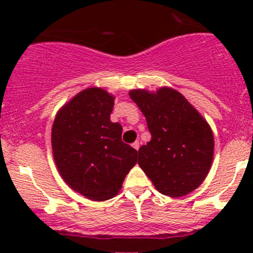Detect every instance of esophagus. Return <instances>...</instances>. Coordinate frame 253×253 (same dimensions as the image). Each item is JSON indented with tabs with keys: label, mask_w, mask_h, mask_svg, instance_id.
Here are the masks:
<instances>
[{
	"label": "esophagus",
	"mask_w": 253,
	"mask_h": 253,
	"mask_svg": "<svg viewBox=\"0 0 253 253\" xmlns=\"http://www.w3.org/2000/svg\"><path fill=\"white\" fill-rule=\"evenodd\" d=\"M139 144H141V143H139L138 141H136L133 143V144H132V147H133L136 150H138L139 149Z\"/></svg>",
	"instance_id": "1"
}]
</instances>
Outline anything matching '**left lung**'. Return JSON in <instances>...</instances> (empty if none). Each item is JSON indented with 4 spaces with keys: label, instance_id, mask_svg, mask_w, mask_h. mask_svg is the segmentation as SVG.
<instances>
[{
    "label": "left lung",
    "instance_id": "1",
    "mask_svg": "<svg viewBox=\"0 0 253 253\" xmlns=\"http://www.w3.org/2000/svg\"><path fill=\"white\" fill-rule=\"evenodd\" d=\"M129 96L147 120L152 139L138 150V164L160 193L182 197L211 170L214 137L211 126L177 90L133 89Z\"/></svg>",
    "mask_w": 253,
    "mask_h": 253
}]
</instances>
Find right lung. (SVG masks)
Returning a JSON list of instances; mask_svg holds the SVG:
<instances>
[{"mask_svg":"<svg viewBox=\"0 0 253 253\" xmlns=\"http://www.w3.org/2000/svg\"><path fill=\"white\" fill-rule=\"evenodd\" d=\"M114 99L101 88L84 89L60 109L51 131L58 172L96 202L115 197L137 163V150L122 142V126L110 120Z\"/></svg>","mask_w":253,"mask_h":253,"instance_id":"add662e5","label":"right lung"}]
</instances>
